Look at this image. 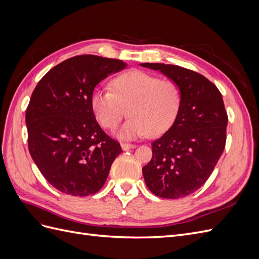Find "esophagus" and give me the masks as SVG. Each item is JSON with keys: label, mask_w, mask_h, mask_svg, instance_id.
<instances>
[{"label": "esophagus", "mask_w": 259, "mask_h": 259, "mask_svg": "<svg viewBox=\"0 0 259 259\" xmlns=\"http://www.w3.org/2000/svg\"><path fill=\"white\" fill-rule=\"evenodd\" d=\"M121 147H122V149H123L124 151H126V150H130V149L135 148V145L127 144V143H123V144H121Z\"/></svg>", "instance_id": "obj_1"}]
</instances>
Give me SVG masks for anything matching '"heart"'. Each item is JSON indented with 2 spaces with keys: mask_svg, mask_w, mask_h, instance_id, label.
I'll list each match as a JSON object with an SVG mask.
<instances>
[{
  "mask_svg": "<svg viewBox=\"0 0 259 259\" xmlns=\"http://www.w3.org/2000/svg\"><path fill=\"white\" fill-rule=\"evenodd\" d=\"M180 106L177 82L137 69L115 76L111 91L95 90L91 96L93 113L106 130H115L127 110L131 117L117 133L123 139L163 135L173 126Z\"/></svg>",
  "mask_w": 259,
  "mask_h": 259,
  "instance_id": "1",
  "label": "heart"
}]
</instances>
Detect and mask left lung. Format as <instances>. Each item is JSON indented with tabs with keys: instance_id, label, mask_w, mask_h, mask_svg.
Returning <instances> with one entry per match:
<instances>
[{
	"instance_id": "obj_1",
	"label": "left lung",
	"mask_w": 259,
	"mask_h": 259,
	"mask_svg": "<svg viewBox=\"0 0 259 259\" xmlns=\"http://www.w3.org/2000/svg\"><path fill=\"white\" fill-rule=\"evenodd\" d=\"M178 83L182 106L176 121L154 140L152 159L143 167L147 187L164 199H179L204 185L226 146L228 124L224 100L202 74L175 65L140 64Z\"/></svg>"
}]
</instances>
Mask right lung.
<instances>
[{
    "label": "right lung",
    "instance_id": "obj_1",
    "mask_svg": "<svg viewBox=\"0 0 259 259\" xmlns=\"http://www.w3.org/2000/svg\"><path fill=\"white\" fill-rule=\"evenodd\" d=\"M125 67L120 59L79 55L52 68L35 86L26 111L29 152L57 190L86 197L105 185L122 149L99 126L91 96L100 81Z\"/></svg>",
    "mask_w": 259,
    "mask_h": 259
}]
</instances>
